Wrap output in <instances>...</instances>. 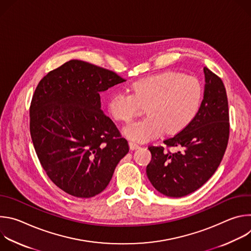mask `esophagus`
I'll return each mask as SVG.
<instances>
[{
  "label": "esophagus",
  "instance_id": "esophagus-1",
  "mask_svg": "<svg viewBox=\"0 0 251 251\" xmlns=\"http://www.w3.org/2000/svg\"><path fill=\"white\" fill-rule=\"evenodd\" d=\"M129 147H130L131 150H136V149H139V148H140V146L137 144V143H135V142H133V141H130V142H129Z\"/></svg>",
  "mask_w": 251,
  "mask_h": 251
}]
</instances>
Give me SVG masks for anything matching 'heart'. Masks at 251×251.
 Wrapping results in <instances>:
<instances>
[{
  "label": "heart",
  "instance_id": "b5f03b06",
  "mask_svg": "<svg viewBox=\"0 0 251 251\" xmlns=\"http://www.w3.org/2000/svg\"><path fill=\"white\" fill-rule=\"evenodd\" d=\"M132 93L119 91L107 103L109 113L117 120L129 122L147 106L149 117L130 123L123 133L131 140L146 142L165 131L177 134L185 130L199 113L202 100L201 82L175 71H166L131 86Z\"/></svg>",
  "mask_w": 251,
  "mask_h": 251
}]
</instances>
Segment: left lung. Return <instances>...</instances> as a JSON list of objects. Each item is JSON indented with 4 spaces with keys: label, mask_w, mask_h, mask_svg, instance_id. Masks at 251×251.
<instances>
[{
    "label": "left lung",
    "mask_w": 251,
    "mask_h": 251,
    "mask_svg": "<svg viewBox=\"0 0 251 251\" xmlns=\"http://www.w3.org/2000/svg\"><path fill=\"white\" fill-rule=\"evenodd\" d=\"M204 91L199 113L182 132L164 141L167 147L150 146L146 168L153 187L170 198H182L200 189L219 168L229 136L228 102L223 80L203 67Z\"/></svg>",
    "instance_id": "left-lung-1"
}]
</instances>
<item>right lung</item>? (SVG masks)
<instances>
[{"label": "right lung", "instance_id": "right-lung-1", "mask_svg": "<svg viewBox=\"0 0 251 251\" xmlns=\"http://www.w3.org/2000/svg\"><path fill=\"white\" fill-rule=\"evenodd\" d=\"M124 81L111 70L71 59L35 88L29 108L33 147L52 183L71 196L103 192L129 152L127 140L103 113L99 94Z\"/></svg>", "mask_w": 251, "mask_h": 251}]
</instances>
